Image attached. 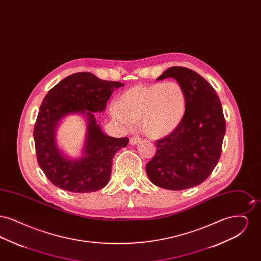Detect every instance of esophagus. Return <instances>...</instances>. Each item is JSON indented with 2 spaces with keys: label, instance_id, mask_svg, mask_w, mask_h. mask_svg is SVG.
I'll return each instance as SVG.
<instances>
[{
  "label": "esophagus",
  "instance_id": "obj_1",
  "mask_svg": "<svg viewBox=\"0 0 261 261\" xmlns=\"http://www.w3.org/2000/svg\"><path fill=\"white\" fill-rule=\"evenodd\" d=\"M141 140H142V139H141V137H131V138H130V144H131V145H136V144H138Z\"/></svg>",
  "mask_w": 261,
  "mask_h": 261
}]
</instances>
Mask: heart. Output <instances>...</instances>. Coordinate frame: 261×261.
Returning <instances> with one entry per match:
<instances>
[{
  "label": "heart",
  "mask_w": 261,
  "mask_h": 261,
  "mask_svg": "<svg viewBox=\"0 0 261 261\" xmlns=\"http://www.w3.org/2000/svg\"><path fill=\"white\" fill-rule=\"evenodd\" d=\"M186 107V92L178 82H155L126 90L111 107V114L126 127L139 122L145 135L158 139L169 135L180 125Z\"/></svg>",
  "instance_id": "obj_1"
}]
</instances>
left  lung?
<instances>
[{
    "instance_id": "obj_1",
    "label": "left lung",
    "mask_w": 261,
    "mask_h": 261,
    "mask_svg": "<svg viewBox=\"0 0 261 261\" xmlns=\"http://www.w3.org/2000/svg\"><path fill=\"white\" fill-rule=\"evenodd\" d=\"M168 77L184 88L186 112L172 133L156 141L146 171L155 186L179 191L198 186L212 173L221 155L226 122L220 99L202 76L172 66L158 80Z\"/></svg>"
}]
</instances>
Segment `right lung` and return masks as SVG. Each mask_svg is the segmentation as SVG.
<instances>
[{
    "label": "right lung",
    "instance_id": "obj_1",
    "mask_svg": "<svg viewBox=\"0 0 261 261\" xmlns=\"http://www.w3.org/2000/svg\"><path fill=\"white\" fill-rule=\"evenodd\" d=\"M116 81L101 80L90 72H78L62 79L43 99L34 125V141L39 166L55 186L72 193H90L102 189L112 174V159L128 144V138L102 133L93 112H103ZM69 113L88 116L86 154L76 161L63 156L54 140L55 127Z\"/></svg>",
    "mask_w": 261,
    "mask_h": 261
}]
</instances>
